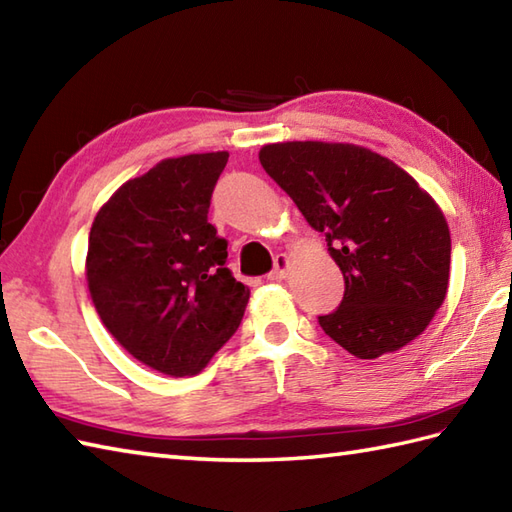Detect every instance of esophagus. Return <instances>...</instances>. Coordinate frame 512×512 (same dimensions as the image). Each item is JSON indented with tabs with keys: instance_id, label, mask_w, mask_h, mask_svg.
<instances>
[{
	"instance_id": "obj_1",
	"label": "esophagus",
	"mask_w": 512,
	"mask_h": 512,
	"mask_svg": "<svg viewBox=\"0 0 512 512\" xmlns=\"http://www.w3.org/2000/svg\"><path fill=\"white\" fill-rule=\"evenodd\" d=\"M288 268H290V257L286 253L277 255L275 257V268L268 273V279H275V281L277 279H284L286 273H288Z\"/></svg>"
}]
</instances>
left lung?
<instances>
[{"mask_svg":"<svg viewBox=\"0 0 512 512\" xmlns=\"http://www.w3.org/2000/svg\"><path fill=\"white\" fill-rule=\"evenodd\" d=\"M259 162L325 235L345 295L319 325L356 358L411 343L444 303L451 235L444 213L405 169L367 147L290 140Z\"/></svg>","mask_w":512,"mask_h":512,"instance_id":"1","label":"left lung"}]
</instances>
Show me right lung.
Instances as JSON below:
<instances>
[{"label":"right lung","instance_id":"add662e5","mask_svg":"<svg viewBox=\"0 0 512 512\" xmlns=\"http://www.w3.org/2000/svg\"><path fill=\"white\" fill-rule=\"evenodd\" d=\"M226 160L228 151L160 160L118 187L90 228L85 279L103 325L136 361L173 378L202 372L250 297L206 217Z\"/></svg>","mask_w":512,"mask_h":512}]
</instances>
